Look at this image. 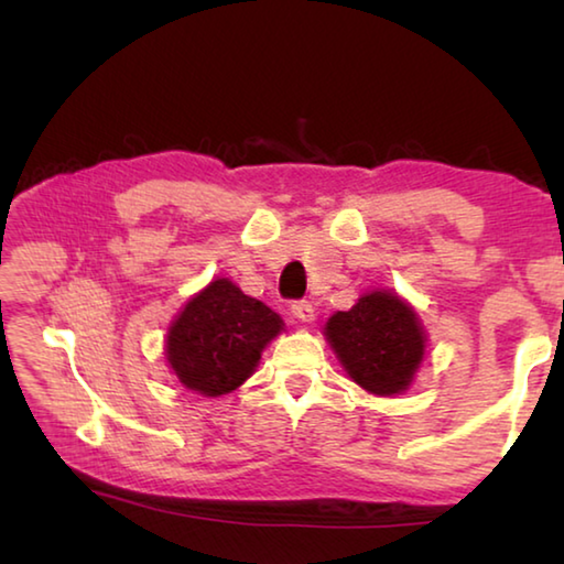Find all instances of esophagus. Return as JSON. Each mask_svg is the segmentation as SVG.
Here are the masks:
<instances>
[{
    "instance_id": "obj_1",
    "label": "esophagus",
    "mask_w": 564,
    "mask_h": 564,
    "mask_svg": "<svg viewBox=\"0 0 564 564\" xmlns=\"http://www.w3.org/2000/svg\"><path fill=\"white\" fill-rule=\"evenodd\" d=\"M291 316L295 323H311L316 318V311H313V305L308 301H295L291 305Z\"/></svg>"
}]
</instances>
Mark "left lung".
<instances>
[{
	"label": "left lung",
	"instance_id": "left-lung-1",
	"mask_svg": "<svg viewBox=\"0 0 564 564\" xmlns=\"http://www.w3.org/2000/svg\"><path fill=\"white\" fill-rule=\"evenodd\" d=\"M326 336L348 376L376 395L403 393L425 350L415 311L386 291L362 295L350 311L330 316Z\"/></svg>",
	"mask_w": 564,
	"mask_h": 564
}]
</instances>
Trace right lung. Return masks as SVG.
<instances>
[{
	"label": "right lung",
	"mask_w": 564,
	"mask_h": 564,
	"mask_svg": "<svg viewBox=\"0 0 564 564\" xmlns=\"http://www.w3.org/2000/svg\"><path fill=\"white\" fill-rule=\"evenodd\" d=\"M281 326L269 305L218 279L194 295L169 328L166 356L188 390L226 395L253 373L265 343L279 336Z\"/></svg>",
	"instance_id": "obj_1"
}]
</instances>
